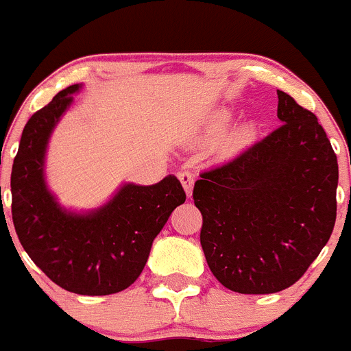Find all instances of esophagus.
Returning <instances> with one entry per match:
<instances>
[{
  "label": "esophagus",
  "mask_w": 351,
  "mask_h": 351,
  "mask_svg": "<svg viewBox=\"0 0 351 351\" xmlns=\"http://www.w3.org/2000/svg\"><path fill=\"white\" fill-rule=\"evenodd\" d=\"M179 180H180V184H182L184 191H186L187 197H191V194H193V187H194V176L191 174V172L182 171L179 174Z\"/></svg>",
  "instance_id": "esophagus-1"
}]
</instances>
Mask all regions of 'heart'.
Here are the masks:
<instances>
[{"instance_id":"obj_1","label":"heart","mask_w":351,"mask_h":351,"mask_svg":"<svg viewBox=\"0 0 351 351\" xmlns=\"http://www.w3.org/2000/svg\"><path fill=\"white\" fill-rule=\"evenodd\" d=\"M232 117H234V112H232V109H220V110H217L213 116H211L208 126H210L211 131H221L225 126H227L228 123H230ZM256 131H258V124H256L254 121H247V123H242L241 126H237L234 131H232L230 145H235V147H239V145L247 143V141H251L252 138H254Z\"/></svg>"}]
</instances>
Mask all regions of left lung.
<instances>
[{
    "label": "left lung",
    "instance_id": "obj_1",
    "mask_svg": "<svg viewBox=\"0 0 351 351\" xmlns=\"http://www.w3.org/2000/svg\"><path fill=\"white\" fill-rule=\"evenodd\" d=\"M278 119V130L194 184L204 258L232 292L289 289L335 227L338 160L326 131L282 90Z\"/></svg>",
    "mask_w": 351,
    "mask_h": 351
}]
</instances>
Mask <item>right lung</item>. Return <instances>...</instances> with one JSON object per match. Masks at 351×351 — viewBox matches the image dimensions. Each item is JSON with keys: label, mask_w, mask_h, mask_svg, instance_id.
<instances>
[{"label": "right lung", "mask_w": 351, "mask_h": 351, "mask_svg": "<svg viewBox=\"0 0 351 351\" xmlns=\"http://www.w3.org/2000/svg\"><path fill=\"white\" fill-rule=\"evenodd\" d=\"M83 85L61 90L25 124L12 169V217L34 263L68 292L110 295L136 282L152 244L186 201L176 176L152 186L124 182L99 208L59 204L46 180V155L58 123Z\"/></svg>", "instance_id": "obj_1"}]
</instances>
